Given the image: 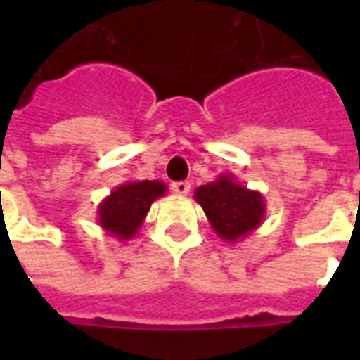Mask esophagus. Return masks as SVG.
<instances>
[{"label": "esophagus", "mask_w": 360, "mask_h": 360, "mask_svg": "<svg viewBox=\"0 0 360 360\" xmlns=\"http://www.w3.org/2000/svg\"><path fill=\"white\" fill-rule=\"evenodd\" d=\"M172 191H174L175 194H179V196H186V194L191 192V183H188V181L174 183V185H172Z\"/></svg>", "instance_id": "esophagus-1"}]
</instances>
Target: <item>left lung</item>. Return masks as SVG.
Returning <instances> with one entry per match:
<instances>
[{
  "label": "left lung",
  "instance_id": "8db88e82",
  "mask_svg": "<svg viewBox=\"0 0 360 360\" xmlns=\"http://www.w3.org/2000/svg\"><path fill=\"white\" fill-rule=\"evenodd\" d=\"M194 200L202 205L214 233L228 243L245 239L265 219L262 192L243 186L233 174H220L207 185L198 186Z\"/></svg>",
  "mask_w": 360,
  "mask_h": 360
}]
</instances>
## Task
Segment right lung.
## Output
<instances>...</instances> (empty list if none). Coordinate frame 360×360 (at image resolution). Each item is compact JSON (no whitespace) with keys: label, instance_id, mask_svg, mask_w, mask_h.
Instances as JSON below:
<instances>
[{"label":"right lung","instance_id":"obj_1","mask_svg":"<svg viewBox=\"0 0 360 360\" xmlns=\"http://www.w3.org/2000/svg\"><path fill=\"white\" fill-rule=\"evenodd\" d=\"M166 191L168 186L162 181H127L115 186L98 203V226L115 239H132L143 224L151 203L162 198Z\"/></svg>","mask_w":360,"mask_h":360}]
</instances>
